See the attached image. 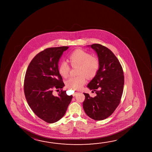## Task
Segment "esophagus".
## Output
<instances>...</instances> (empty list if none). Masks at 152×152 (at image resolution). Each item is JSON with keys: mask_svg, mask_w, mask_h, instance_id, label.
<instances>
[{"mask_svg": "<svg viewBox=\"0 0 152 152\" xmlns=\"http://www.w3.org/2000/svg\"><path fill=\"white\" fill-rule=\"evenodd\" d=\"M77 93H77V92H75V93H74V96H75V95H76L77 94Z\"/></svg>", "mask_w": 152, "mask_h": 152, "instance_id": "1", "label": "esophagus"}]
</instances>
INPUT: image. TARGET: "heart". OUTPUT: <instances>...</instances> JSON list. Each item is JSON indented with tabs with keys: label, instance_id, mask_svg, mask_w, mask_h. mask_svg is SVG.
<instances>
[{
	"label": "heart",
	"instance_id": "b5f03b06",
	"mask_svg": "<svg viewBox=\"0 0 152 152\" xmlns=\"http://www.w3.org/2000/svg\"><path fill=\"white\" fill-rule=\"evenodd\" d=\"M69 60L72 67L78 66L77 76H72L66 81L68 88L74 90L80 89L86 81V77L93 78L97 75L100 68V61L98 58L81 49L74 51L69 56ZM70 67L67 62L61 61L59 67V72L64 77H67Z\"/></svg>",
	"mask_w": 152,
	"mask_h": 152
}]
</instances>
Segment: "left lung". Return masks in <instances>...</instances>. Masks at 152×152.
Returning a JSON list of instances; mask_svg holds the SVG:
<instances>
[{
    "mask_svg": "<svg viewBox=\"0 0 152 152\" xmlns=\"http://www.w3.org/2000/svg\"><path fill=\"white\" fill-rule=\"evenodd\" d=\"M90 46L97 53L100 68L87 87L95 92L96 95L91 97L89 94L84 93L85 99L83 106L88 117L95 120H102L112 115L120 104L124 75L119 61L111 50L100 44Z\"/></svg>",
    "mask_w": 152,
    "mask_h": 152,
    "instance_id": "8db88e82",
    "label": "left lung"
}]
</instances>
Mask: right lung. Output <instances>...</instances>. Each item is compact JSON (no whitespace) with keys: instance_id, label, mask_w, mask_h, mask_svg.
<instances>
[{"instance_id":"right-lung-1","label":"right lung","mask_w":152,"mask_h":152,"mask_svg":"<svg viewBox=\"0 0 152 152\" xmlns=\"http://www.w3.org/2000/svg\"><path fill=\"white\" fill-rule=\"evenodd\" d=\"M68 47L49 48L33 58L25 74L24 90L28 104L45 122L52 124L62 118L72 99L62 91L65 86L59 72L58 62ZM55 89L61 90L57 96Z\"/></svg>"}]
</instances>
